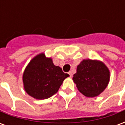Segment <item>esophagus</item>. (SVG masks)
I'll use <instances>...</instances> for the list:
<instances>
[{
	"label": "esophagus",
	"mask_w": 125,
	"mask_h": 125,
	"mask_svg": "<svg viewBox=\"0 0 125 125\" xmlns=\"http://www.w3.org/2000/svg\"><path fill=\"white\" fill-rule=\"evenodd\" d=\"M68 73H69V75H70V77H72V76H73V73H72V71H70V72H68Z\"/></svg>",
	"instance_id": "esophagus-1"
}]
</instances>
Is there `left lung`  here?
<instances>
[{
	"mask_svg": "<svg viewBox=\"0 0 125 125\" xmlns=\"http://www.w3.org/2000/svg\"><path fill=\"white\" fill-rule=\"evenodd\" d=\"M109 80L107 67L101 62L91 60H83L73 77L79 91L87 97L99 95L106 88Z\"/></svg>",
	"mask_w": 125,
	"mask_h": 125,
	"instance_id": "left-lung-1",
	"label": "left lung"
}]
</instances>
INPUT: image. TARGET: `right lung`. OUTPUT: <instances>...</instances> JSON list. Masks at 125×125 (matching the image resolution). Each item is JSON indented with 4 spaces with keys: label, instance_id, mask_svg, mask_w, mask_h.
I'll list each match as a JSON object with an SVG mask.
<instances>
[{
    "label": "right lung",
    "instance_id": "right-lung-1",
    "mask_svg": "<svg viewBox=\"0 0 125 125\" xmlns=\"http://www.w3.org/2000/svg\"><path fill=\"white\" fill-rule=\"evenodd\" d=\"M70 76L59 66L53 63L51 58L43 53L37 55L26 68L23 76L27 93L36 99H47L57 92L63 81Z\"/></svg>",
    "mask_w": 125,
    "mask_h": 125
}]
</instances>
